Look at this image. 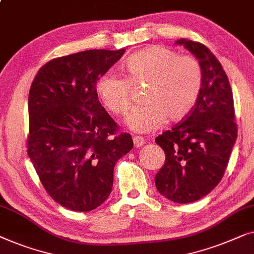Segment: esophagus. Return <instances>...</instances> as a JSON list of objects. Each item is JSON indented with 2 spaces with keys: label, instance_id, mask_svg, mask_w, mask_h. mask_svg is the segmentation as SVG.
Listing matches in <instances>:
<instances>
[{
  "label": "esophagus",
  "instance_id": "1",
  "mask_svg": "<svg viewBox=\"0 0 254 254\" xmlns=\"http://www.w3.org/2000/svg\"><path fill=\"white\" fill-rule=\"evenodd\" d=\"M133 144H134V147H141V146L145 144V139L142 137H139V135H134Z\"/></svg>",
  "mask_w": 254,
  "mask_h": 254
}]
</instances>
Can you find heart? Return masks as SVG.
<instances>
[{"label":"heart","mask_w":254,"mask_h":254,"mask_svg":"<svg viewBox=\"0 0 254 254\" xmlns=\"http://www.w3.org/2000/svg\"><path fill=\"white\" fill-rule=\"evenodd\" d=\"M127 77L114 72L102 74L96 81V92L107 108L124 115L132 105V85L147 83L144 107L132 110L127 127L135 132L158 128L167 119L178 122L190 115L202 88V70L197 59L180 55L176 51L151 46L123 63Z\"/></svg>","instance_id":"heart-1"}]
</instances>
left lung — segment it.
Wrapping results in <instances>:
<instances>
[{
    "label": "left lung",
    "mask_w": 254,
    "mask_h": 254,
    "mask_svg": "<svg viewBox=\"0 0 254 254\" xmlns=\"http://www.w3.org/2000/svg\"><path fill=\"white\" fill-rule=\"evenodd\" d=\"M201 65L202 88L190 115L156 137L166 161L155 176L163 197L178 203L208 194L220 181L237 138L234 98L229 80L215 55L200 42L180 39Z\"/></svg>",
    "instance_id": "1"
}]
</instances>
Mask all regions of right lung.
Listing matches in <instances>:
<instances>
[{"label": "right lung", "mask_w": 254, "mask_h": 254, "mask_svg": "<svg viewBox=\"0 0 254 254\" xmlns=\"http://www.w3.org/2000/svg\"><path fill=\"white\" fill-rule=\"evenodd\" d=\"M124 53L92 49L54 59L31 85L28 156L47 193L67 209L102 205L114 167L133 147L130 134H117L96 92V81Z\"/></svg>", "instance_id": "1"}]
</instances>
